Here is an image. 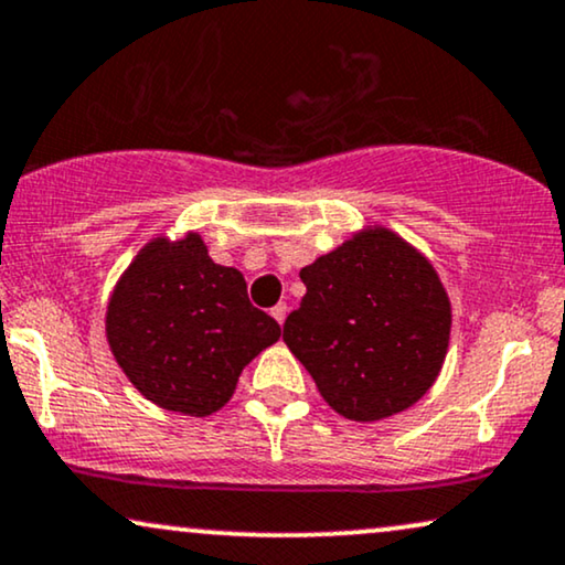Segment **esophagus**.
Returning <instances> with one entry per match:
<instances>
[{
  "label": "esophagus",
  "instance_id": "obj_1",
  "mask_svg": "<svg viewBox=\"0 0 565 565\" xmlns=\"http://www.w3.org/2000/svg\"><path fill=\"white\" fill-rule=\"evenodd\" d=\"M287 310H289V307L284 305V302H278L276 307H270V316H274V318L278 320V326H281L284 318H287Z\"/></svg>",
  "mask_w": 565,
  "mask_h": 565
}]
</instances>
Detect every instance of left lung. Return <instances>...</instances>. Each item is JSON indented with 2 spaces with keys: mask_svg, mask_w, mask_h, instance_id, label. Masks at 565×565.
I'll return each instance as SVG.
<instances>
[{
  "mask_svg": "<svg viewBox=\"0 0 565 565\" xmlns=\"http://www.w3.org/2000/svg\"><path fill=\"white\" fill-rule=\"evenodd\" d=\"M284 341L349 419L388 417L430 388L451 331L438 276L396 234L370 230L299 270Z\"/></svg>",
  "mask_w": 565,
  "mask_h": 565,
  "instance_id": "left-lung-1",
  "label": "left lung"
}]
</instances>
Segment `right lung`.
<instances>
[{
	"label": "right lung",
	"mask_w": 565,
	"mask_h": 565,
	"mask_svg": "<svg viewBox=\"0 0 565 565\" xmlns=\"http://www.w3.org/2000/svg\"><path fill=\"white\" fill-rule=\"evenodd\" d=\"M106 335L142 396L205 417L281 328L249 302L239 270L216 266L190 234L177 245L156 239L135 258L111 295Z\"/></svg>",
	"instance_id": "add662e5"
}]
</instances>
